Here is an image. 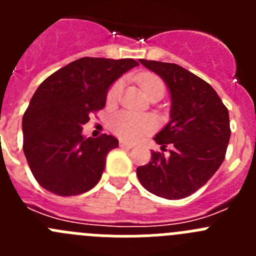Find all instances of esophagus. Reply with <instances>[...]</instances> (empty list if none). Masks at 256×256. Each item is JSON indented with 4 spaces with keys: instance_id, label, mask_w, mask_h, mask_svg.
Segmentation results:
<instances>
[{
    "instance_id": "obj_1",
    "label": "esophagus",
    "mask_w": 256,
    "mask_h": 256,
    "mask_svg": "<svg viewBox=\"0 0 256 256\" xmlns=\"http://www.w3.org/2000/svg\"><path fill=\"white\" fill-rule=\"evenodd\" d=\"M120 148H134V144H130V142H126V141H120Z\"/></svg>"
}]
</instances>
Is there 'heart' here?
Here are the masks:
<instances>
[{"label": "heart", "instance_id": "heart-1", "mask_svg": "<svg viewBox=\"0 0 256 256\" xmlns=\"http://www.w3.org/2000/svg\"><path fill=\"white\" fill-rule=\"evenodd\" d=\"M140 84L148 96L151 92L158 91V90L164 91L162 80L154 74H142L140 76ZM122 88H123L122 80H116L110 87L108 97H106L108 104L115 102L119 98ZM112 128L122 138L126 140V141H136V140L141 138L142 136L150 133L155 128V123L150 116H144V115L130 112H122L112 118Z\"/></svg>", "mask_w": 256, "mask_h": 256}]
</instances>
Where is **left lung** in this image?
I'll use <instances>...</instances> for the list:
<instances>
[{
  "label": "left lung",
  "mask_w": 256,
  "mask_h": 256,
  "mask_svg": "<svg viewBox=\"0 0 256 256\" xmlns=\"http://www.w3.org/2000/svg\"><path fill=\"white\" fill-rule=\"evenodd\" d=\"M160 76L170 94V120L154 137L169 156L151 152L137 168L140 183L168 200L192 195L214 176L224 160L230 137L228 110L214 88L177 64L140 60Z\"/></svg>",
  "instance_id": "obj_1"
}]
</instances>
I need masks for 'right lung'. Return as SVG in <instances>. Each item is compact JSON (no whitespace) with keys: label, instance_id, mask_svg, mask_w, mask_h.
<instances>
[{"label":"right lung","instance_id":"add662e5","mask_svg":"<svg viewBox=\"0 0 256 256\" xmlns=\"http://www.w3.org/2000/svg\"><path fill=\"white\" fill-rule=\"evenodd\" d=\"M138 62L82 58L40 83L22 116V150L40 186L58 196L90 191L100 180L112 134L84 137L90 115L104 108L108 88Z\"/></svg>","mask_w":256,"mask_h":256}]
</instances>
